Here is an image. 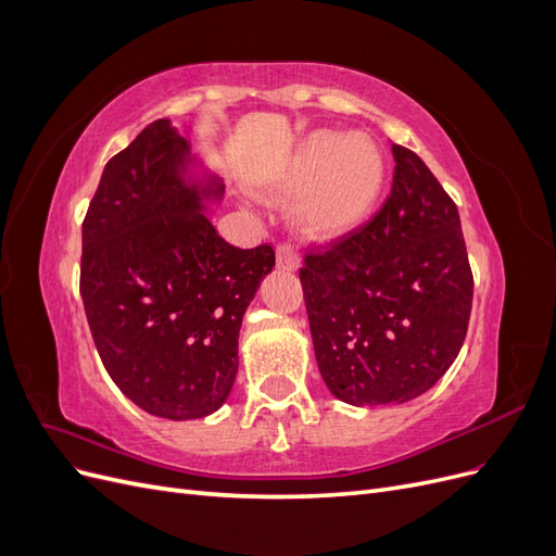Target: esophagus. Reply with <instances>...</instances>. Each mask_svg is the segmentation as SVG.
Returning a JSON list of instances; mask_svg holds the SVG:
<instances>
[{
  "mask_svg": "<svg viewBox=\"0 0 556 556\" xmlns=\"http://www.w3.org/2000/svg\"><path fill=\"white\" fill-rule=\"evenodd\" d=\"M276 262H278L280 271H285V274H292L299 268V257H296V252L292 250V245H278Z\"/></svg>",
  "mask_w": 556,
  "mask_h": 556,
  "instance_id": "esophagus-1",
  "label": "esophagus"
}]
</instances>
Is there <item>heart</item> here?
I'll return each instance as SVG.
<instances>
[{
	"instance_id": "b5f03b06",
	"label": "heart",
	"mask_w": 556,
	"mask_h": 556,
	"mask_svg": "<svg viewBox=\"0 0 556 556\" xmlns=\"http://www.w3.org/2000/svg\"><path fill=\"white\" fill-rule=\"evenodd\" d=\"M384 185V157L366 134L317 129L301 141L276 180L266 185L274 199L299 197L294 225L301 237L329 243L355 231Z\"/></svg>"
}]
</instances>
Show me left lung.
Masks as SVG:
<instances>
[{
  "label": "left lung",
  "mask_w": 556,
  "mask_h": 556,
  "mask_svg": "<svg viewBox=\"0 0 556 556\" xmlns=\"http://www.w3.org/2000/svg\"><path fill=\"white\" fill-rule=\"evenodd\" d=\"M380 213L299 271L319 376L350 406L425 394L466 339L470 276L459 211L413 150L392 143Z\"/></svg>",
  "instance_id": "obj_1"
}]
</instances>
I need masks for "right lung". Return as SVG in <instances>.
I'll return each mask as SVG.
<instances>
[{
    "mask_svg": "<svg viewBox=\"0 0 556 556\" xmlns=\"http://www.w3.org/2000/svg\"><path fill=\"white\" fill-rule=\"evenodd\" d=\"M223 178L162 117L109 160L83 220L80 296L111 380L155 417L220 410L271 245L239 250L208 215Z\"/></svg>",
    "mask_w": 556,
    "mask_h": 556,
    "instance_id": "1",
    "label": "right lung"
}]
</instances>
